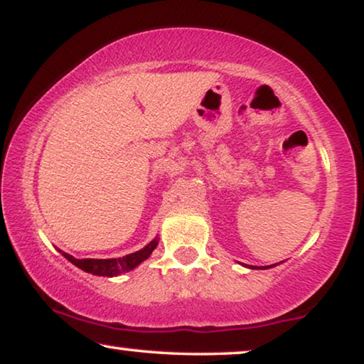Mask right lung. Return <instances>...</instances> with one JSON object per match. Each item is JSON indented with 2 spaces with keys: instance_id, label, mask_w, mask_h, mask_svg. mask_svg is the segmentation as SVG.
<instances>
[{
  "instance_id": "1",
  "label": "right lung",
  "mask_w": 364,
  "mask_h": 364,
  "mask_svg": "<svg viewBox=\"0 0 364 364\" xmlns=\"http://www.w3.org/2000/svg\"><path fill=\"white\" fill-rule=\"evenodd\" d=\"M157 247V238L149 243L147 247H144L142 250L134 252L131 255L121 257V258H107V260H97V258H82V260H77L73 255H68V253H63L64 257L68 258L69 262L74 263V265L81 268V270L92 273V275L97 277H117L124 272L132 270L136 268L139 263H142L146 258L151 257L154 248Z\"/></svg>"
}]
</instances>
